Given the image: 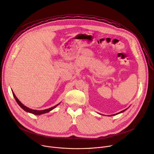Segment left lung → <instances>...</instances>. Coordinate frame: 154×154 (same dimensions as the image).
<instances>
[{
    "label": "left lung",
    "instance_id": "8db88e82",
    "mask_svg": "<svg viewBox=\"0 0 154 154\" xmlns=\"http://www.w3.org/2000/svg\"><path fill=\"white\" fill-rule=\"evenodd\" d=\"M125 110H126V109H125ZM123 111H125V110H124V111H122L120 112H123ZM119 112H118V114H119ZM117 114H118V113H117Z\"/></svg>",
    "mask_w": 154,
    "mask_h": 154
}]
</instances>
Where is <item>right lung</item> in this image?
Instances as JSON below:
<instances>
[{
  "mask_svg": "<svg viewBox=\"0 0 154 154\" xmlns=\"http://www.w3.org/2000/svg\"><path fill=\"white\" fill-rule=\"evenodd\" d=\"M12 94H13V95H14V97L15 100H16L17 102V103L18 104V105H20V107H21V108H22L23 109H24L25 111H26V112H31V113H32V114H33V115H42V114H44V113H46V112H48L51 111L52 109H53L55 108L57 105H59L60 104V103H59V104L55 105V106H53V107H51V108H49V109H44V110H35V109H30V108L26 107V106H25L24 105H23V104L21 103V102H20V101L18 100V99L17 98V97L15 96V95L14 94V92H12Z\"/></svg>",
  "mask_w": 154,
  "mask_h": 154,
  "instance_id": "obj_1",
  "label": "right lung"
}]
</instances>
